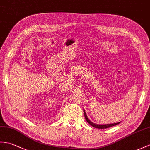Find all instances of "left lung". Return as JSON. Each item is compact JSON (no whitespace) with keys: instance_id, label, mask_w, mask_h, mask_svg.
Masks as SVG:
<instances>
[{"instance_id":"8db88e82","label":"left lung","mask_w":150,"mask_h":150,"mask_svg":"<svg viewBox=\"0 0 150 150\" xmlns=\"http://www.w3.org/2000/svg\"><path fill=\"white\" fill-rule=\"evenodd\" d=\"M84 117L85 119L86 120L87 122L90 124L91 126H92L94 128H98V129H104V128H110V127H112L114 126H116L117 124H119L120 122H117V123H113V124H95L93 122H91V121L89 120V119L88 118L86 113L85 111L84 110Z\"/></svg>"}]
</instances>
